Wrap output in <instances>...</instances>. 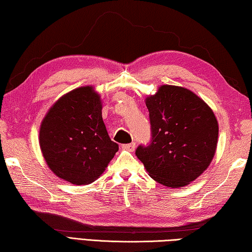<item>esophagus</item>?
Wrapping results in <instances>:
<instances>
[{"label":"esophagus","mask_w":252,"mask_h":252,"mask_svg":"<svg viewBox=\"0 0 252 252\" xmlns=\"http://www.w3.org/2000/svg\"><path fill=\"white\" fill-rule=\"evenodd\" d=\"M124 149H127V151L129 152H134V149L136 147V144L133 142V143H129V144H124L122 146Z\"/></svg>","instance_id":"obj_1"}]
</instances>
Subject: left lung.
<instances>
[{
    "label": "left lung",
    "mask_w": 252,
    "mask_h": 252,
    "mask_svg": "<svg viewBox=\"0 0 252 252\" xmlns=\"http://www.w3.org/2000/svg\"><path fill=\"white\" fill-rule=\"evenodd\" d=\"M151 142L139 145L136 156L149 176L167 187L193 182L213 160L218 122L204 100L187 88L162 85L148 97Z\"/></svg>",
    "instance_id": "obj_1"
}]
</instances>
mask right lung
Segmentation results:
<instances>
[{"mask_svg": "<svg viewBox=\"0 0 252 252\" xmlns=\"http://www.w3.org/2000/svg\"><path fill=\"white\" fill-rule=\"evenodd\" d=\"M39 145L56 176L75 185L91 184L118 151L101 117L99 95L79 87L53 105L39 129Z\"/></svg>", "mask_w": 252, "mask_h": 252, "instance_id": "1", "label": "right lung"}]
</instances>
